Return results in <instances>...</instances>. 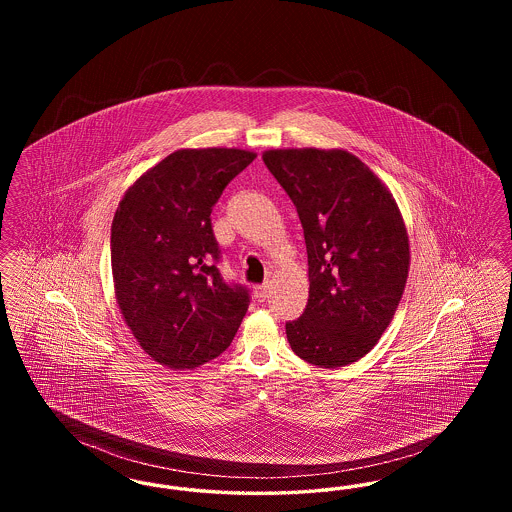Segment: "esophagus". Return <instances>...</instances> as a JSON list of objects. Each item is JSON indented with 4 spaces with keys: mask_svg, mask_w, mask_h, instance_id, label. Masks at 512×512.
<instances>
[{
    "mask_svg": "<svg viewBox=\"0 0 512 512\" xmlns=\"http://www.w3.org/2000/svg\"><path fill=\"white\" fill-rule=\"evenodd\" d=\"M253 293H255V299H257V301H265V299H268V295H270V286H268V284L255 286Z\"/></svg>",
    "mask_w": 512,
    "mask_h": 512,
    "instance_id": "34e87169",
    "label": "esophagus"
}]
</instances>
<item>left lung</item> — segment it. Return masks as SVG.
I'll use <instances>...</instances> for the list:
<instances>
[{"instance_id":"left-lung-1","label":"left lung","mask_w":512,"mask_h":512,"mask_svg":"<svg viewBox=\"0 0 512 512\" xmlns=\"http://www.w3.org/2000/svg\"><path fill=\"white\" fill-rule=\"evenodd\" d=\"M263 161L307 245L309 301L286 324L293 353L320 368L351 365L378 343L405 292V220L388 186L345 149H268Z\"/></svg>"}]
</instances>
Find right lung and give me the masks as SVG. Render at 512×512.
<instances>
[{"mask_svg": "<svg viewBox=\"0 0 512 512\" xmlns=\"http://www.w3.org/2000/svg\"><path fill=\"white\" fill-rule=\"evenodd\" d=\"M257 157L238 147L178 149L122 195L111 226V268L122 318L147 355L197 368L232 343L249 293L220 278L211 211Z\"/></svg>", "mask_w": 512, "mask_h": 512, "instance_id": "obj_1", "label": "right lung"}]
</instances>
